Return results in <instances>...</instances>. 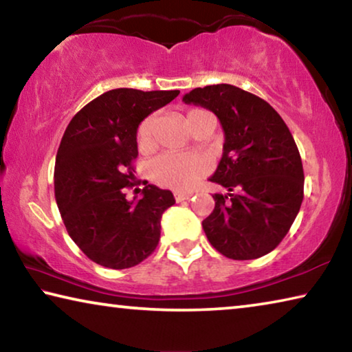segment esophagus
<instances>
[{"mask_svg": "<svg viewBox=\"0 0 352 352\" xmlns=\"http://www.w3.org/2000/svg\"><path fill=\"white\" fill-rule=\"evenodd\" d=\"M174 197H175L177 201H183V200L190 199V194L189 192H180V190H178V192H174Z\"/></svg>", "mask_w": 352, "mask_h": 352, "instance_id": "1", "label": "esophagus"}]
</instances>
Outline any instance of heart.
<instances>
[{
  "mask_svg": "<svg viewBox=\"0 0 352 352\" xmlns=\"http://www.w3.org/2000/svg\"><path fill=\"white\" fill-rule=\"evenodd\" d=\"M205 115H208V113L200 109L189 110L184 116V122H186L188 129H190L195 119ZM136 144L142 152H147L152 147V118L142 119L138 129H136ZM206 162L199 155L166 152L158 155L151 163L148 174L160 186L175 190H186L192 188L206 174Z\"/></svg>",
  "mask_w": 352,
  "mask_h": 352,
  "instance_id": "b5f03b06",
  "label": "heart"
}]
</instances>
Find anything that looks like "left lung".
<instances>
[{"mask_svg": "<svg viewBox=\"0 0 352 352\" xmlns=\"http://www.w3.org/2000/svg\"><path fill=\"white\" fill-rule=\"evenodd\" d=\"M186 104L205 107L225 132L223 155L210 178L228 194H214L205 234L230 259L261 258L275 250L300 211L305 172L289 127L273 107L228 83L184 94Z\"/></svg>", "mask_w": 352, "mask_h": 352, "instance_id": "left-lung-1", "label": "left lung"}]
</instances>
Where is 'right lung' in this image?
<instances>
[{
    "instance_id": "add662e5",
    "label": "right lung",
    "mask_w": 352,
    "mask_h": 352,
    "mask_svg": "<svg viewBox=\"0 0 352 352\" xmlns=\"http://www.w3.org/2000/svg\"><path fill=\"white\" fill-rule=\"evenodd\" d=\"M180 91L116 88L88 102L71 119L58 146L54 192L71 239L88 259L122 270L153 253L163 212L175 204L170 190L147 184L129 201L136 129Z\"/></svg>"
}]
</instances>
